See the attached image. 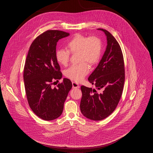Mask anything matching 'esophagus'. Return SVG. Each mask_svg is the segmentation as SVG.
Masks as SVG:
<instances>
[{"mask_svg": "<svg viewBox=\"0 0 153 153\" xmlns=\"http://www.w3.org/2000/svg\"><path fill=\"white\" fill-rule=\"evenodd\" d=\"M72 86H73V88H79L80 87L79 84H77V82H74V81L72 82Z\"/></svg>", "mask_w": 153, "mask_h": 153, "instance_id": "esophagus-1", "label": "esophagus"}]
</instances>
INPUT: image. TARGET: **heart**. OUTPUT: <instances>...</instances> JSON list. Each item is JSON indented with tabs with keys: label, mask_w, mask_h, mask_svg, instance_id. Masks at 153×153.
Listing matches in <instances>:
<instances>
[{
	"label": "heart",
	"mask_w": 153,
	"mask_h": 153,
	"mask_svg": "<svg viewBox=\"0 0 153 153\" xmlns=\"http://www.w3.org/2000/svg\"><path fill=\"white\" fill-rule=\"evenodd\" d=\"M67 47L68 50L57 49L56 51V58L58 64L66 66L69 61L70 52L73 54L79 53L80 61L82 62L71 66L65 71L67 77L79 82L82 80L89 72V67L86 62L94 65L100 59L102 55V41L96 36L88 37L77 34L68 42Z\"/></svg>",
	"instance_id": "heart-1"
}]
</instances>
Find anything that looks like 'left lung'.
I'll use <instances>...</instances> for the list:
<instances>
[{"label": "left lung", "instance_id": "1", "mask_svg": "<svg viewBox=\"0 0 153 153\" xmlns=\"http://www.w3.org/2000/svg\"><path fill=\"white\" fill-rule=\"evenodd\" d=\"M107 45L101 60L88 81L95 89L81 87L82 98L80 110L82 114L92 120H101L110 115L117 108L123 89L125 79L123 56L116 39L106 30Z\"/></svg>", "mask_w": 153, "mask_h": 153}]
</instances>
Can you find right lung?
Instances as JSON below:
<instances>
[{"mask_svg": "<svg viewBox=\"0 0 153 153\" xmlns=\"http://www.w3.org/2000/svg\"><path fill=\"white\" fill-rule=\"evenodd\" d=\"M69 34L59 30H48L37 36L30 47L24 68L23 80L30 108L45 120L59 117L68 93L72 87L71 80L64 78L57 87L54 80L62 74L56 58L57 43Z\"/></svg>", "mask_w": 153, "mask_h": 153, "instance_id": "obj_1", "label": "right lung"}]
</instances>
